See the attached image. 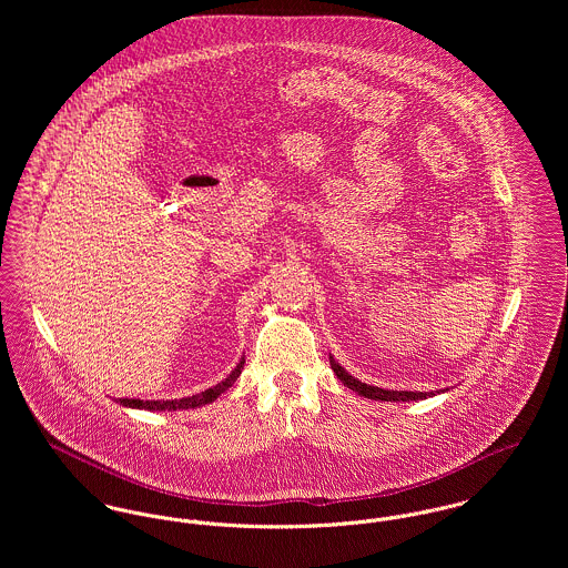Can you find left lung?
Instances as JSON below:
<instances>
[{
    "mask_svg": "<svg viewBox=\"0 0 568 568\" xmlns=\"http://www.w3.org/2000/svg\"><path fill=\"white\" fill-rule=\"evenodd\" d=\"M329 365H332V372L336 374V378L352 392H356L358 396L363 398H369V400H381V403H408V400H426V398H433L437 394H444L448 389H439V392H396V389H383V387H374V385H367V383H361L358 378H354L345 367H341L334 356H329Z\"/></svg>",
    "mask_w": 568,
    "mask_h": 568,
    "instance_id": "left-lung-1",
    "label": "left lung"
}]
</instances>
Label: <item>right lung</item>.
<instances>
[{"label":"right lung","instance_id":"right-lung-1","mask_svg":"<svg viewBox=\"0 0 568 568\" xmlns=\"http://www.w3.org/2000/svg\"><path fill=\"white\" fill-rule=\"evenodd\" d=\"M244 367V356L239 361V365L230 372V376L225 381H221L219 385L201 392V394H194V396H187V398H174V400H140V398H118L115 403L118 405L126 406V408H144V410H185V408H196V406L210 405L214 403L221 394H225L241 376Z\"/></svg>","mask_w":568,"mask_h":568}]
</instances>
